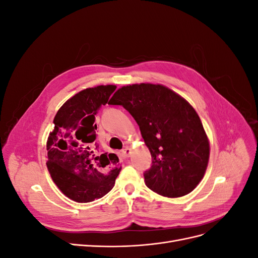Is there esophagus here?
Returning a JSON list of instances; mask_svg holds the SVG:
<instances>
[{
	"label": "esophagus",
	"mask_w": 258,
	"mask_h": 258,
	"mask_svg": "<svg viewBox=\"0 0 258 258\" xmlns=\"http://www.w3.org/2000/svg\"><path fill=\"white\" fill-rule=\"evenodd\" d=\"M130 153H131L130 148H129V147H124L123 150L121 151V156H122L123 158H128V157H129V155H130Z\"/></svg>",
	"instance_id": "1"
}]
</instances>
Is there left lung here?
Here are the masks:
<instances>
[{"mask_svg":"<svg viewBox=\"0 0 258 258\" xmlns=\"http://www.w3.org/2000/svg\"><path fill=\"white\" fill-rule=\"evenodd\" d=\"M108 104L121 105L140 127L152 155L144 172L148 188L176 198L195 189L208 167L210 145L198 114L162 85L135 84L117 90Z\"/></svg>","mask_w":258,"mask_h":258,"instance_id":"obj_1","label":"left lung"}]
</instances>
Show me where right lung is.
<instances>
[{
    "label": "right lung",
    "mask_w": 258,
    "mask_h": 258,
    "mask_svg": "<svg viewBox=\"0 0 258 258\" xmlns=\"http://www.w3.org/2000/svg\"><path fill=\"white\" fill-rule=\"evenodd\" d=\"M116 86H97L76 93L60 107L47 144V168L67 197L90 202L110 191L120 172L115 154H100L95 143V115L105 105Z\"/></svg>",
    "instance_id": "right-lung-1"
}]
</instances>
